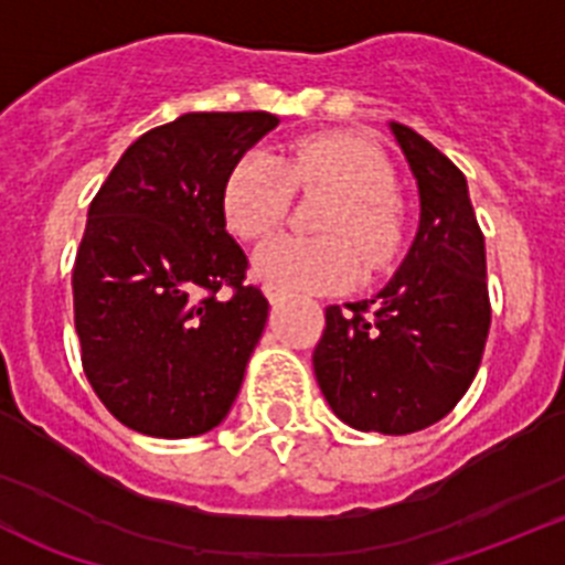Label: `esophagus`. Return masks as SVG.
Here are the masks:
<instances>
[{
  "mask_svg": "<svg viewBox=\"0 0 565 565\" xmlns=\"http://www.w3.org/2000/svg\"><path fill=\"white\" fill-rule=\"evenodd\" d=\"M264 295H267V301H270L273 307H278V303L284 301V295L278 292V289H273V287H267V289H264Z\"/></svg>",
  "mask_w": 565,
  "mask_h": 565,
  "instance_id": "1",
  "label": "esophagus"
}]
</instances>
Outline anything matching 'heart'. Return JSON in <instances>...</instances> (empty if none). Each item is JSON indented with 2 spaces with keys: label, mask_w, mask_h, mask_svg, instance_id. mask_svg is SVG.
I'll list each match as a JSON object with an SVG mask.
<instances>
[{
  "label": "heart",
  "mask_w": 565,
  "mask_h": 565,
  "mask_svg": "<svg viewBox=\"0 0 565 565\" xmlns=\"http://www.w3.org/2000/svg\"><path fill=\"white\" fill-rule=\"evenodd\" d=\"M292 191L334 196L320 220L323 238L278 236L256 253V276L278 292H329L358 281L360 254L371 270L394 258L403 225L391 191L394 171L377 149L345 135L307 137L273 157L250 154L222 182L225 225L238 238H264L289 211Z\"/></svg>",
  "instance_id": "1"
}]
</instances>
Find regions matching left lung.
Wrapping results in <instances>:
<instances>
[{
    "instance_id": "obj_1",
    "label": "left lung",
    "mask_w": 565,
    "mask_h": 565,
    "mask_svg": "<svg viewBox=\"0 0 565 565\" xmlns=\"http://www.w3.org/2000/svg\"><path fill=\"white\" fill-rule=\"evenodd\" d=\"M419 191L416 236L391 281L365 301L327 309L312 365L340 422L405 436L445 419L470 388L487 332L484 236L467 180L436 146L388 124Z\"/></svg>"
}]
</instances>
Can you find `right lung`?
<instances>
[{
    "label": "right lung",
    "instance_id": "1",
    "mask_svg": "<svg viewBox=\"0 0 565 565\" xmlns=\"http://www.w3.org/2000/svg\"><path fill=\"white\" fill-rule=\"evenodd\" d=\"M276 126L270 111H188L137 137L89 205L73 270L81 363L137 434H207L236 403L270 303L242 284L222 182Z\"/></svg>",
    "mask_w": 565,
    "mask_h": 565
}]
</instances>
